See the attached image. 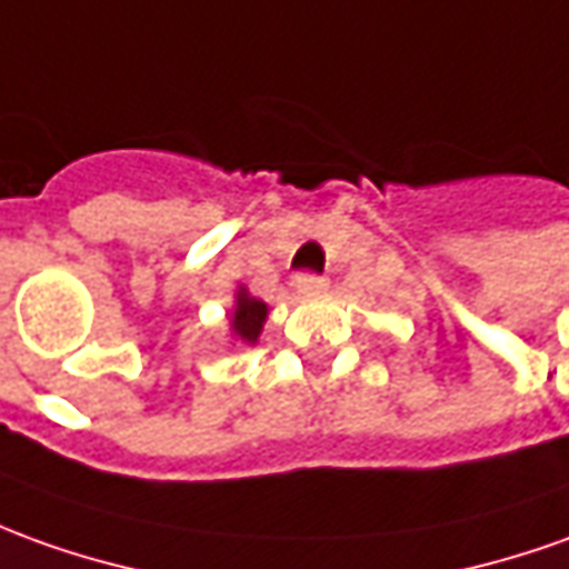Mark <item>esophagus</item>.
<instances>
[{"label": "esophagus", "mask_w": 569, "mask_h": 569, "mask_svg": "<svg viewBox=\"0 0 569 569\" xmlns=\"http://www.w3.org/2000/svg\"><path fill=\"white\" fill-rule=\"evenodd\" d=\"M325 276H316V272H300V276L293 278V288L300 293H319L325 291Z\"/></svg>", "instance_id": "1"}]
</instances>
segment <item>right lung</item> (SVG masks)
I'll return each instance as SVG.
<instances>
[{
	"label": "right lung",
	"instance_id": "1",
	"mask_svg": "<svg viewBox=\"0 0 569 569\" xmlns=\"http://www.w3.org/2000/svg\"><path fill=\"white\" fill-rule=\"evenodd\" d=\"M266 316H269V307H266L262 300H257V297H250L247 288H238L229 325H232V335L238 337L241 343H257Z\"/></svg>",
	"mask_w": 569,
	"mask_h": 569
}]
</instances>
